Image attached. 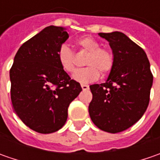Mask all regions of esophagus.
<instances>
[{
  "label": "esophagus",
  "instance_id": "34e87169",
  "mask_svg": "<svg viewBox=\"0 0 160 160\" xmlns=\"http://www.w3.org/2000/svg\"><path fill=\"white\" fill-rule=\"evenodd\" d=\"M81 87H82V89H83V91H86V90L89 89V85H87V84H83V83L81 84Z\"/></svg>",
  "mask_w": 160,
  "mask_h": 160
}]
</instances>
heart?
Instances as JSON below:
<instances>
[{
	"label": "heart",
	"mask_w": 160,
	"mask_h": 160,
	"mask_svg": "<svg viewBox=\"0 0 160 160\" xmlns=\"http://www.w3.org/2000/svg\"><path fill=\"white\" fill-rule=\"evenodd\" d=\"M80 51L88 52L85 58L87 67L77 69L74 74V79L83 83H92L96 81L102 73L106 76L113 69L115 58L113 52L105 47H100V42L92 36H83L76 40ZM57 58L61 68L68 73L74 72L76 68L75 53L67 43L58 47Z\"/></svg>",
	"instance_id": "1"
}]
</instances>
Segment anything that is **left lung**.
Segmentation results:
<instances>
[{
	"label": "left lung",
	"instance_id": "1",
	"mask_svg": "<svg viewBox=\"0 0 160 160\" xmlns=\"http://www.w3.org/2000/svg\"><path fill=\"white\" fill-rule=\"evenodd\" d=\"M109 42L115 63L107 81L92 84L91 119L111 133L125 131L146 111L153 82L150 61L142 48L121 32L99 33Z\"/></svg>",
	"mask_w": 160,
	"mask_h": 160
}]
</instances>
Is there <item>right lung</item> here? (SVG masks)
<instances>
[{
	"mask_svg": "<svg viewBox=\"0 0 160 160\" xmlns=\"http://www.w3.org/2000/svg\"><path fill=\"white\" fill-rule=\"evenodd\" d=\"M68 38L65 28L47 27L22 44L9 70L16 114L40 133L54 132L64 126L69 104L82 91L58 61V47Z\"/></svg>",
	"mask_w": 160,
	"mask_h": 160,
	"instance_id": "right-lung-1",
	"label": "right lung"
}]
</instances>
